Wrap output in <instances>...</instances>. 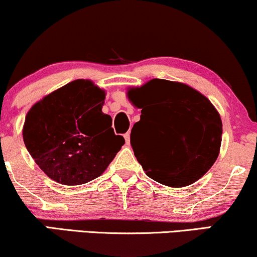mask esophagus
Returning <instances> with one entry per match:
<instances>
[{
	"instance_id": "1",
	"label": "esophagus",
	"mask_w": 257,
	"mask_h": 257,
	"mask_svg": "<svg viewBox=\"0 0 257 257\" xmlns=\"http://www.w3.org/2000/svg\"><path fill=\"white\" fill-rule=\"evenodd\" d=\"M124 139H125L126 145L131 144V133H126V134H124Z\"/></svg>"
}]
</instances>
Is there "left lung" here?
<instances>
[{"mask_svg":"<svg viewBox=\"0 0 257 257\" xmlns=\"http://www.w3.org/2000/svg\"><path fill=\"white\" fill-rule=\"evenodd\" d=\"M126 96L141 109L131 144L149 178L170 187H184L212 167L222 144V119L199 91L155 78L128 89Z\"/></svg>","mask_w":257,"mask_h":257,"instance_id":"8db88e82","label":"left lung"}]
</instances>
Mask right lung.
<instances>
[{
	"label": "right lung",
	"mask_w": 257,
	"mask_h": 257,
	"mask_svg": "<svg viewBox=\"0 0 257 257\" xmlns=\"http://www.w3.org/2000/svg\"><path fill=\"white\" fill-rule=\"evenodd\" d=\"M105 91L77 79L48 93L29 109L22 136L35 164L63 185L86 184L103 174L124 145L102 111Z\"/></svg>",
	"instance_id": "1"
}]
</instances>
